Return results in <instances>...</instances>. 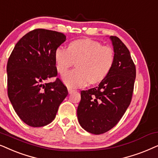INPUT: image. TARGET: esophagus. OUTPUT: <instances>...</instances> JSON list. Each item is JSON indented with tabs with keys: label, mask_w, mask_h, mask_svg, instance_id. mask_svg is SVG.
<instances>
[{
	"label": "esophagus",
	"mask_w": 158,
	"mask_h": 158,
	"mask_svg": "<svg viewBox=\"0 0 158 158\" xmlns=\"http://www.w3.org/2000/svg\"><path fill=\"white\" fill-rule=\"evenodd\" d=\"M68 92H69V94H71L73 92H74V90L72 89H71V88H68Z\"/></svg>",
	"instance_id": "obj_1"
}]
</instances>
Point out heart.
I'll return each mask as SVG.
<instances>
[{
	"mask_svg": "<svg viewBox=\"0 0 158 158\" xmlns=\"http://www.w3.org/2000/svg\"><path fill=\"white\" fill-rule=\"evenodd\" d=\"M54 56L56 69L60 73L66 72L75 64V69L62 76L65 85L73 88L100 82L110 71L115 60L112 48L89 38L71 42L66 50L58 48Z\"/></svg>",
	"mask_w": 158,
	"mask_h": 158,
	"instance_id": "b5f03b06",
	"label": "heart"
}]
</instances>
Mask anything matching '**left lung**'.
Segmentation results:
<instances>
[{
    "instance_id": "obj_1",
    "label": "left lung",
    "mask_w": 158,
    "mask_h": 158,
    "mask_svg": "<svg viewBox=\"0 0 158 158\" xmlns=\"http://www.w3.org/2000/svg\"><path fill=\"white\" fill-rule=\"evenodd\" d=\"M114 64L98 87L81 91L77 118L81 127L94 134L106 133L118 123L131 103L136 68L129 50L118 37L110 36Z\"/></svg>"
}]
</instances>
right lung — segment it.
<instances>
[{"label":"right lung","instance_id":"1","mask_svg":"<svg viewBox=\"0 0 158 158\" xmlns=\"http://www.w3.org/2000/svg\"><path fill=\"white\" fill-rule=\"evenodd\" d=\"M66 40L58 31L37 29L16 44L7 64L8 96L21 120L32 127L53 121L58 107L68 95L57 76L55 51Z\"/></svg>","mask_w":158,"mask_h":158}]
</instances>
